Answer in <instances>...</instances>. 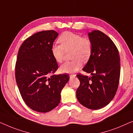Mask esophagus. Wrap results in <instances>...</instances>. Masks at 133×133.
Instances as JSON below:
<instances>
[{
	"label": "esophagus",
	"instance_id": "obj_1",
	"mask_svg": "<svg viewBox=\"0 0 133 133\" xmlns=\"http://www.w3.org/2000/svg\"><path fill=\"white\" fill-rule=\"evenodd\" d=\"M69 76H70V79H72L73 78H74L76 76V75H70Z\"/></svg>",
	"mask_w": 133,
	"mask_h": 133
}]
</instances>
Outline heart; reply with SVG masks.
Returning <instances> with one entry per match:
<instances>
[{
  "instance_id": "b5f03b06",
  "label": "heart",
  "mask_w": 133,
  "mask_h": 133,
  "mask_svg": "<svg viewBox=\"0 0 133 133\" xmlns=\"http://www.w3.org/2000/svg\"><path fill=\"white\" fill-rule=\"evenodd\" d=\"M61 46L53 45L51 54L54 60L61 63L64 58V51L72 50V61H67L62 64L60 70L62 73H73L81 68L83 62L89 60L92 53L91 42L87 37L70 31H66L58 38Z\"/></svg>"
}]
</instances>
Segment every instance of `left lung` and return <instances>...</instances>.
Here are the masks:
<instances>
[{
  "label": "left lung",
  "instance_id": "1",
  "mask_svg": "<svg viewBox=\"0 0 133 133\" xmlns=\"http://www.w3.org/2000/svg\"><path fill=\"white\" fill-rule=\"evenodd\" d=\"M88 35L92 53L82 70L91 76L77 75L80 85L76 97L84 106L97 110L107 106L116 94L120 77V58L115 43L104 33L93 30Z\"/></svg>",
  "mask_w": 133,
  "mask_h": 133
}]
</instances>
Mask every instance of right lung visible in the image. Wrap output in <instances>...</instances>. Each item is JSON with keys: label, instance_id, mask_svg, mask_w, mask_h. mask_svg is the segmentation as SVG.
I'll return each instance as SVG.
<instances>
[{"label": "right lung", "instance_id": "obj_1", "mask_svg": "<svg viewBox=\"0 0 133 133\" xmlns=\"http://www.w3.org/2000/svg\"><path fill=\"white\" fill-rule=\"evenodd\" d=\"M58 36L54 30L37 32L24 41L18 53L16 82L25 104L36 112L46 113L58 106L69 80L66 74L49 76L58 68L51 54Z\"/></svg>", "mask_w": 133, "mask_h": 133}]
</instances>
